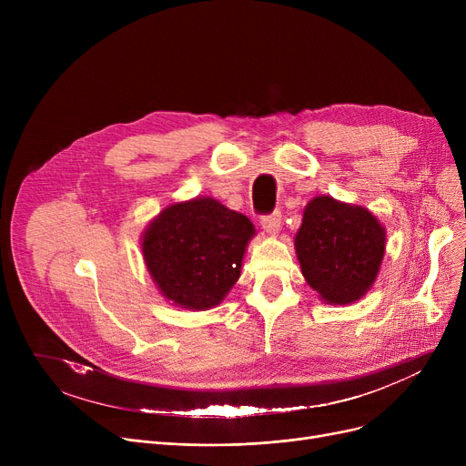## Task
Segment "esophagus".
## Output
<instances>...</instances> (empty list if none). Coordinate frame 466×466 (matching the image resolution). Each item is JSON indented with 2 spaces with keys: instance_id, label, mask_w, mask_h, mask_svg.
<instances>
[{
  "instance_id": "obj_1",
  "label": "esophagus",
  "mask_w": 466,
  "mask_h": 466,
  "mask_svg": "<svg viewBox=\"0 0 466 466\" xmlns=\"http://www.w3.org/2000/svg\"><path fill=\"white\" fill-rule=\"evenodd\" d=\"M260 225H262V228H264L268 234L276 236V234L279 232V228H281V213H279V211H274V213H270V215L262 217Z\"/></svg>"
}]
</instances>
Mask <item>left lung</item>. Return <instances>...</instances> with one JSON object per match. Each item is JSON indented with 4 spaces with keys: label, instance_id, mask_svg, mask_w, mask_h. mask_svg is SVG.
Masks as SVG:
<instances>
[{
    "label": "left lung",
    "instance_id": "1",
    "mask_svg": "<svg viewBox=\"0 0 466 466\" xmlns=\"http://www.w3.org/2000/svg\"><path fill=\"white\" fill-rule=\"evenodd\" d=\"M385 239V227L370 209L321 194L304 208L295 249L302 276L319 299L346 306L376 283Z\"/></svg>",
    "mask_w": 466,
    "mask_h": 466
}]
</instances>
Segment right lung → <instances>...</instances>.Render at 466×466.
I'll use <instances>...</instances> for the list:
<instances>
[{
    "instance_id": "right-lung-1",
    "label": "right lung",
    "mask_w": 466,
    "mask_h": 466,
    "mask_svg": "<svg viewBox=\"0 0 466 466\" xmlns=\"http://www.w3.org/2000/svg\"><path fill=\"white\" fill-rule=\"evenodd\" d=\"M251 220L211 196L166 206L141 234V255L160 295L181 309L225 300L241 274Z\"/></svg>"
}]
</instances>
